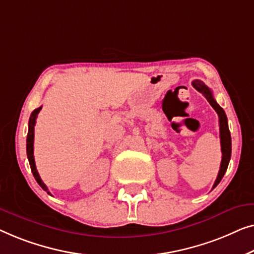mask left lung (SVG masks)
Wrapping results in <instances>:
<instances>
[{
  "label": "left lung",
  "instance_id": "1",
  "mask_svg": "<svg viewBox=\"0 0 254 254\" xmlns=\"http://www.w3.org/2000/svg\"><path fill=\"white\" fill-rule=\"evenodd\" d=\"M192 86H193L195 90L201 93V94L207 99V101L210 103V106L213 107L214 110L219 115V123H220V139H221V151H222V161H221L219 175H217L215 183L213 185V189L216 188V185L220 183L222 177L226 174L228 164H229L230 158H231V135L229 127H228V120L227 115L224 113V110L221 108V107L217 105V102L214 99L212 91L209 90L208 87L206 86L202 81L200 80H194L192 83Z\"/></svg>",
  "mask_w": 254,
  "mask_h": 254
}]
</instances>
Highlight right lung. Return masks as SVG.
Returning <instances> with one entry per match:
<instances>
[{
	"label": "right lung",
	"instance_id": "obj_1",
	"mask_svg": "<svg viewBox=\"0 0 254 254\" xmlns=\"http://www.w3.org/2000/svg\"><path fill=\"white\" fill-rule=\"evenodd\" d=\"M42 107H39V108L34 109L33 112H32L31 116H30V121H28V132H27V139H26V152H27V159H28V162H30V166H31V170H32V174H33V176L35 178V181L38 182V184L40 185V187L44 189V190L47 192L48 194H51V192L48 191L47 187H46V184L42 182V180L39 176V173L37 170V167H35V161H34V155H33V144H34V126H35V120H37L38 117V114L40 112Z\"/></svg>",
	"mask_w": 254,
	"mask_h": 254
}]
</instances>
